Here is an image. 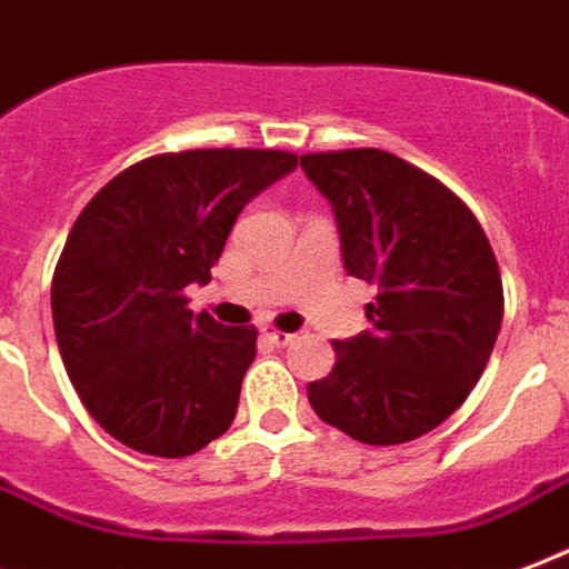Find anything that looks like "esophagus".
Listing matches in <instances>:
<instances>
[{
  "label": "esophagus",
  "mask_w": 569,
  "mask_h": 569,
  "mask_svg": "<svg viewBox=\"0 0 569 569\" xmlns=\"http://www.w3.org/2000/svg\"><path fill=\"white\" fill-rule=\"evenodd\" d=\"M263 335H267V338H270V341H272V345H276V347H288V345H293V338H297V335L279 332V329H263Z\"/></svg>",
  "instance_id": "obj_1"
}]
</instances>
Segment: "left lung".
<instances>
[{
  "label": "left lung",
  "instance_id": "obj_1",
  "mask_svg": "<svg viewBox=\"0 0 569 569\" xmlns=\"http://www.w3.org/2000/svg\"><path fill=\"white\" fill-rule=\"evenodd\" d=\"M299 166L332 204L345 270L377 288L371 332L332 341L335 368L308 382L311 409L359 442H412L490 362L505 315L490 240L451 189L389 151L306 153Z\"/></svg>",
  "mask_w": 569,
  "mask_h": 569
}]
</instances>
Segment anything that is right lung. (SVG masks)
<instances>
[{
	"label": "right lung",
	"instance_id": "obj_1",
	"mask_svg": "<svg viewBox=\"0 0 569 569\" xmlns=\"http://www.w3.org/2000/svg\"><path fill=\"white\" fill-rule=\"evenodd\" d=\"M297 169L288 151L160 153L112 178L79 213L52 276L61 362L97 425L153 457H189L237 416L254 326L187 308L237 216Z\"/></svg>",
	"mask_w": 569,
	"mask_h": 569
}]
</instances>
